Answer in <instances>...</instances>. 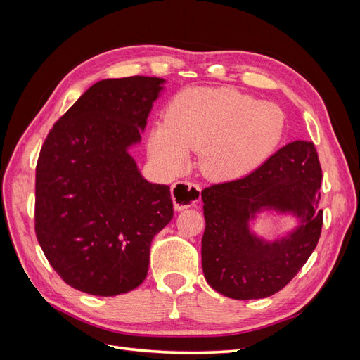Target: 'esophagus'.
Listing matches in <instances>:
<instances>
[{"mask_svg": "<svg viewBox=\"0 0 360 360\" xmlns=\"http://www.w3.org/2000/svg\"><path fill=\"white\" fill-rule=\"evenodd\" d=\"M171 198L174 202V209L181 212L201 200V189L197 183L177 181L171 188Z\"/></svg>", "mask_w": 360, "mask_h": 360, "instance_id": "esophagus-1", "label": "esophagus"}]
</instances>
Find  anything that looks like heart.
<instances>
[{"label":"heart","mask_w":360,"mask_h":360,"mask_svg":"<svg viewBox=\"0 0 360 360\" xmlns=\"http://www.w3.org/2000/svg\"><path fill=\"white\" fill-rule=\"evenodd\" d=\"M284 135V115L269 102L234 89H188L171 101L167 122L153 127L148 150L169 172L200 151L201 169L213 180L249 176L274 155Z\"/></svg>","instance_id":"obj_1"}]
</instances>
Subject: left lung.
<instances>
[{
    "mask_svg": "<svg viewBox=\"0 0 360 360\" xmlns=\"http://www.w3.org/2000/svg\"><path fill=\"white\" fill-rule=\"evenodd\" d=\"M321 168L311 141H292L249 176L201 192L205 281L236 300L263 299L284 288L307 263L323 225ZM291 214L298 225L275 241L252 230L259 212Z\"/></svg>",
    "mask_w": 360,
    "mask_h": 360,
    "instance_id": "1",
    "label": "left lung"
}]
</instances>
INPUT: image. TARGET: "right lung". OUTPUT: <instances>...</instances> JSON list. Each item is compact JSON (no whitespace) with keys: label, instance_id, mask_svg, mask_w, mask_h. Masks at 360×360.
<instances>
[{"label":"right lung","instance_id":"obj_1","mask_svg":"<svg viewBox=\"0 0 360 360\" xmlns=\"http://www.w3.org/2000/svg\"><path fill=\"white\" fill-rule=\"evenodd\" d=\"M165 82H96L41 146L36 236L53 270L76 290L108 297L141 285L151 240L172 219L169 186L147 181L129 153Z\"/></svg>","mask_w":360,"mask_h":360}]
</instances>
